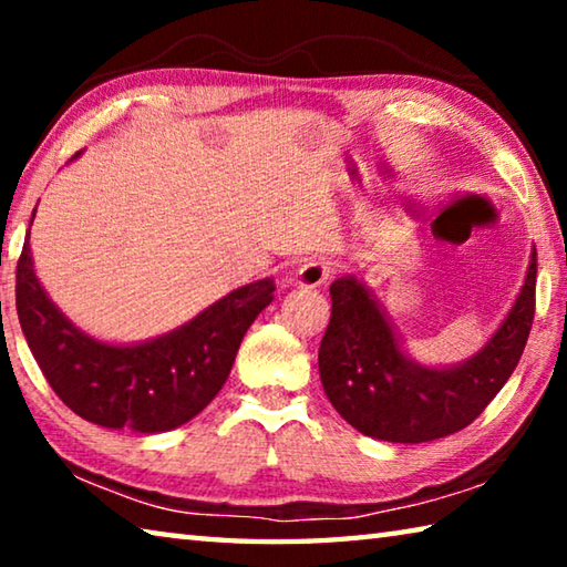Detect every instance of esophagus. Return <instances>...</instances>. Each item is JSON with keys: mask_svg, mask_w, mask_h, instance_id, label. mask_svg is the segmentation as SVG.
Here are the masks:
<instances>
[{"mask_svg": "<svg viewBox=\"0 0 567 567\" xmlns=\"http://www.w3.org/2000/svg\"><path fill=\"white\" fill-rule=\"evenodd\" d=\"M332 277V267L318 262V260H310L305 262L300 270L295 272V285L297 287H320L324 285Z\"/></svg>", "mask_w": 567, "mask_h": 567, "instance_id": "esophagus-1", "label": "esophagus"}]
</instances>
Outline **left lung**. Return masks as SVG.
<instances>
[{"label": "left lung", "instance_id": "1", "mask_svg": "<svg viewBox=\"0 0 567 567\" xmlns=\"http://www.w3.org/2000/svg\"><path fill=\"white\" fill-rule=\"evenodd\" d=\"M537 252L501 328L473 358L427 368L400 348L388 312L352 275L330 285L332 315L320 344V380L332 408L362 435L430 443L467 427L520 362L535 315Z\"/></svg>", "mask_w": 567, "mask_h": 567}]
</instances>
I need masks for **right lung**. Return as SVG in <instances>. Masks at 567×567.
I'll return each mask as SVG.
<instances>
[{
	"label": "right lung",
	"mask_w": 567,
	"mask_h": 567,
	"mask_svg": "<svg viewBox=\"0 0 567 567\" xmlns=\"http://www.w3.org/2000/svg\"><path fill=\"white\" fill-rule=\"evenodd\" d=\"M272 292L275 282L265 277L155 340L110 344L82 332L47 297L30 243L17 262L19 324L47 382L80 417L134 433H167L213 402Z\"/></svg>",
	"instance_id": "right-lung-1"
}]
</instances>
